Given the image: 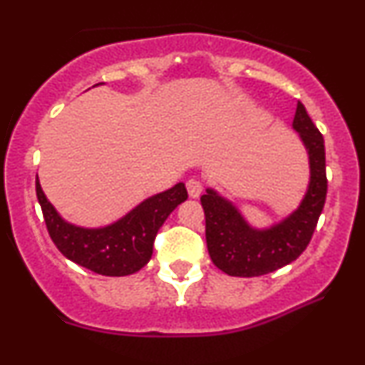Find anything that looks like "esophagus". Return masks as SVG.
Masks as SVG:
<instances>
[{
  "mask_svg": "<svg viewBox=\"0 0 365 365\" xmlns=\"http://www.w3.org/2000/svg\"><path fill=\"white\" fill-rule=\"evenodd\" d=\"M185 185H187L188 195H190L192 199H197V197L202 194V190H204V183H202V180L199 178H188Z\"/></svg>",
  "mask_w": 365,
  "mask_h": 365,
  "instance_id": "1",
  "label": "esophagus"
}]
</instances>
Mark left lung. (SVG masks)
I'll return each mask as SVG.
<instances>
[{
	"label": "left lung",
	"mask_w": 365,
	"mask_h": 365,
	"mask_svg": "<svg viewBox=\"0 0 365 365\" xmlns=\"http://www.w3.org/2000/svg\"><path fill=\"white\" fill-rule=\"evenodd\" d=\"M292 125L308 148L311 183L301 207L291 217L269 231H257L216 192L207 190L200 197L210 260L227 275L258 277L270 274L296 260L313 238L328 188L324 139L301 102H297Z\"/></svg>",
	"instance_id": "8db88e82"
}]
</instances>
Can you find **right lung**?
I'll return each instance as SVG.
<instances>
[{
  "label": "right lung",
  "instance_id": "1",
  "mask_svg": "<svg viewBox=\"0 0 365 365\" xmlns=\"http://www.w3.org/2000/svg\"><path fill=\"white\" fill-rule=\"evenodd\" d=\"M38 204L51 240L68 260L108 277L130 275L143 269L153 255L156 232L171 210L187 200V188L177 183L173 188L144 200L133 212L115 225L102 230H83L64 222L43 195L35 180Z\"/></svg>",
  "mask_w": 365,
  "mask_h": 365
}]
</instances>
